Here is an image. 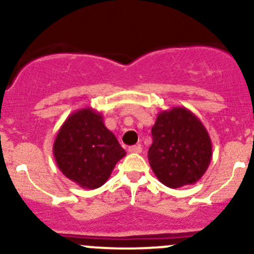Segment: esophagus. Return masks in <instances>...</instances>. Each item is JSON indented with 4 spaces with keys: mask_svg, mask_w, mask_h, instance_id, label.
I'll list each match as a JSON object with an SVG mask.
<instances>
[{
    "mask_svg": "<svg viewBox=\"0 0 254 254\" xmlns=\"http://www.w3.org/2000/svg\"><path fill=\"white\" fill-rule=\"evenodd\" d=\"M127 151L131 153H140L142 151V147L141 145H134V146H130V147L127 148Z\"/></svg>",
    "mask_w": 254,
    "mask_h": 254,
    "instance_id": "1",
    "label": "esophagus"
}]
</instances>
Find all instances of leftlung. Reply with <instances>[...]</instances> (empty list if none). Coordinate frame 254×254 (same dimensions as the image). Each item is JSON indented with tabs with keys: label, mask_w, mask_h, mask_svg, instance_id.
<instances>
[{
	"label": "left lung",
	"mask_w": 254,
	"mask_h": 254,
	"mask_svg": "<svg viewBox=\"0 0 254 254\" xmlns=\"http://www.w3.org/2000/svg\"><path fill=\"white\" fill-rule=\"evenodd\" d=\"M148 161L158 181L168 188L195 184L212 157L209 132L194 113L184 107L158 113L151 130Z\"/></svg>",
	"instance_id": "left-lung-1"
}]
</instances>
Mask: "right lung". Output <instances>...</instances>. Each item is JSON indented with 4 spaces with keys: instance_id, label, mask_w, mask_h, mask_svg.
<instances>
[{
    "instance_id": "1",
    "label": "right lung",
    "mask_w": 254,
    "mask_h": 254,
    "mask_svg": "<svg viewBox=\"0 0 254 254\" xmlns=\"http://www.w3.org/2000/svg\"><path fill=\"white\" fill-rule=\"evenodd\" d=\"M103 122V115L96 109H78L68 115L54 141L59 170L81 188L103 186L118 161L127 155Z\"/></svg>"
}]
</instances>
